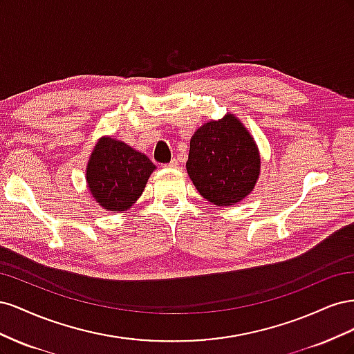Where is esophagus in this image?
<instances>
[{
	"label": "esophagus",
	"instance_id": "1",
	"mask_svg": "<svg viewBox=\"0 0 354 354\" xmlns=\"http://www.w3.org/2000/svg\"><path fill=\"white\" fill-rule=\"evenodd\" d=\"M162 167H164V168H168V169H174V168L178 167V162H177L176 159H173L169 164H165V165H162Z\"/></svg>",
	"mask_w": 354,
	"mask_h": 354
}]
</instances>
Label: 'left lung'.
<instances>
[{
    "mask_svg": "<svg viewBox=\"0 0 354 354\" xmlns=\"http://www.w3.org/2000/svg\"><path fill=\"white\" fill-rule=\"evenodd\" d=\"M260 168L259 146L233 113L205 122L190 138L187 174L214 205L230 207L248 196Z\"/></svg>",
    "mask_w": 354,
    "mask_h": 354,
    "instance_id": "8db88e82",
    "label": "left lung"
}]
</instances>
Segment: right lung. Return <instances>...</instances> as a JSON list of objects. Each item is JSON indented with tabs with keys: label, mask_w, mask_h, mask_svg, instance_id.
<instances>
[{
	"label": "right lung",
	"mask_w": 354,
	"mask_h": 354,
	"mask_svg": "<svg viewBox=\"0 0 354 354\" xmlns=\"http://www.w3.org/2000/svg\"><path fill=\"white\" fill-rule=\"evenodd\" d=\"M156 169L146 155L113 137L95 143L85 168V180L94 201L106 211H127L142 196Z\"/></svg>",
	"instance_id": "right-lung-1"
}]
</instances>
